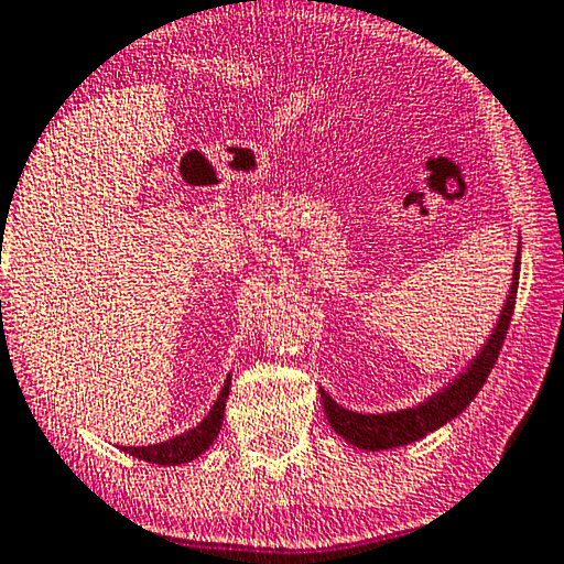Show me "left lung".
I'll return each mask as SVG.
<instances>
[{
    "label": "left lung",
    "mask_w": 564,
    "mask_h": 564,
    "mask_svg": "<svg viewBox=\"0 0 564 564\" xmlns=\"http://www.w3.org/2000/svg\"><path fill=\"white\" fill-rule=\"evenodd\" d=\"M520 283V246L518 256H514L512 265V283L508 291V299L502 303V311L495 323L488 340L482 343L480 350L475 352L470 362L457 373L451 383H445L441 390H435L433 395L420 400L413 408H400L390 410V413H358V410H348L340 403H336L326 390L321 388L323 410L333 431H336L343 441L350 443L352 447L366 453H380V451H393V447H403L420 441L427 433H435L437 427L451 423L463 410L470 405V400L480 393V388L488 380L495 360L500 356L505 333H508L512 308H514V295H518Z\"/></svg>",
    "instance_id": "left-lung-1"
}]
</instances>
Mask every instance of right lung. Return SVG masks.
I'll use <instances>...</instances> for the list:
<instances>
[{"instance_id":"right-lung-1","label":"right lung","mask_w":564,"mask_h":564,"mask_svg":"<svg viewBox=\"0 0 564 564\" xmlns=\"http://www.w3.org/2000/svg\"><path fill=\"white\" fill-rule=\"evenodd\" d=\"M228 393H231V373L226 376L221 393H218L212 410H208L206 417L196 427H191V431L171 437V441H164V443L121 447V451L133 455V457H139V460H147L154 465H184V463L196 460L198 455H204L208 447L214 445L218 433H221Z\"/></svg>"}]
</instances>
